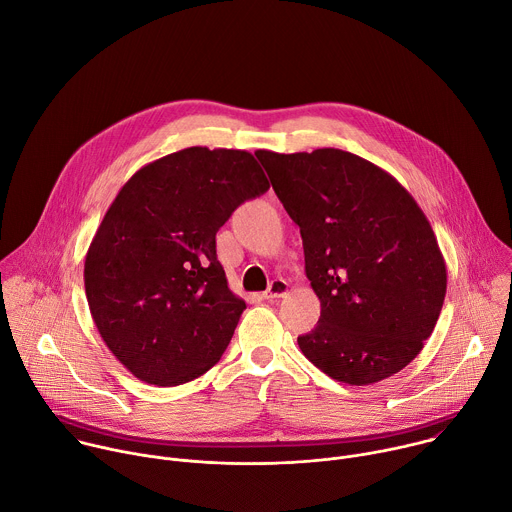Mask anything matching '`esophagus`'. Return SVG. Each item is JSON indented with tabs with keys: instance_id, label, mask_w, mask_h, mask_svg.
Masks as SVG:
<instances>
[{
	"instance_id": "esophagus-1",
	"label": "esophagus",
	"mask_w": 512,
	"mask_h": 512,
	"mask_svg": "<svg viewBox=\"0 0 512 512\" xmlns=\"http://www.w3.org/2000/svg\"><path fill=\"white\" fill-rule=\"evenodd\" d=\"M287 281L285 279H273L267 287V291H263V300H277V298H283L287 294Z\"/></svg>"
}]
</instances>
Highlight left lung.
I'll return each mask as SVG.
<instances>
[{
    "instance_id": "obj_1",
    "label": "left lung",
    "mask_w": 512,
    "mask_h": 512,
    "mask_svg": "<svg viewBox=\"0 0 512 512\" xmlns=\"http://www.w3.org/2000/svg\"><path fill=\"white\" fill-rule=\"evenodd\" d=\"M255 156L300 227L322 306L300 350L346 385L393 377L421 352L446 298V261L427 216L389 172L350 152Z\"/></svg>"
}]
</instances>
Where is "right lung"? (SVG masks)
Wrapping results in <instances>:
<instances>
[{"label": "right lung", "mask_w": 512, "mask_h": 512, "mask_svg": "<svg viewBox=\"0 0 512 512\" xmlns=\"http://www.w3.org/2000/svg\"><path fill=\"white\" fill-rule=\"evenodd\" d=\"M269 180L245 150L194 145L137 170L85 257V291L107 348L139 381L176 387L212 369L245 302L216 259V233Z\"/></svg>", "instance_id": "add662e5"}]
</instances>
